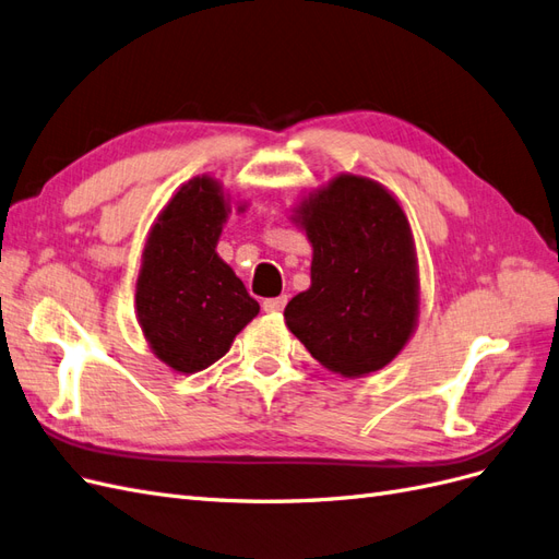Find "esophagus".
Segmentation results:
<instances>
[{
	"mask_svg": "<svg viewBox=\"0 0 559 559\" xmlns=\"http://www.w3.org/2000/svg\"><path fill=\"white\" fill-rule=\"evenodd\" d=\"M286 296H277V298H265L263 300V310L265 312H282L284 310V306H286Z\"/></svg>",
	"mask_w": 559,
	"mask_h": 559,
	"instance_id": "1",
	"label": "esophagus"
}]
</instances>
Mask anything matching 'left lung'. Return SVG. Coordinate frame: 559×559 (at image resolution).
Listing matches in <instances>:
<instances>
[{"label": "left lung", "mask_w": 559, "mask_h": 559, "mask_svg": "<svg viewBox=\"0 0 559 559\" xmlns=\"http://www.w3.org/2000/svg\"><path fill=\"white\" fill-rule=\"evenodd\" d=\"M312 284L289 300L286 326L333 373L359 378L392 361L417 317L411 226L380 183L337 177L300 207Z\"/></svg>", "instance_id": "left-lung-1"}]
</instances>
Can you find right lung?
Returning <instances> with one entry per match:
<instances>
[{
  "label": "right lung",
  "instance_id": "obj_1",
  "mask_svg": "<svg viewBox=\"0 0 559 559\" xmlns=\"http://www.w3.org/2000/svg\"><path fill=\"white\" fill-rule=\"evenodd\" d=\"M226 214L218 183L198 177L163 210L144 249L138 319L156 357L179 373L222 359L259 314V302L214 251Z\"/></svg>",
  "mask_w": 559,
  "mask_h": 559
}]
</instances>
